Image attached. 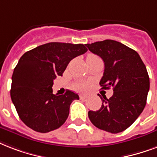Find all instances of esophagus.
Listing matches in <instances>:
<instances>
[{"label": "esophagus", "instance_id": "1", "mask_svg": "<svg viewBox=\"0 0 157 157\" xmlns=\"http://www.w3.org/2000/svg\"><path fill=\"white\" fill-rule=\"evenodd\" d=\"M80 98H81V99H85V98H87V96H86V95H80Z\"/></svg>", "mask_w": 157, "mask_h": 157}]
</instances>
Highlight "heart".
Segmentation results:
<instances>
[{"instance_id":"obj_1","label":"heart","mask_w":157,"mask_h":157,"mask_svg":"<svg viewBox=\"0 0 157 157\" xmlns=\"http://www.w3.org/2000/svg\"><path fill=\"white\" fill-rule=\"evenodd\" d=\"M74 87L77 91H79V92H83L85 90H87V83H85L83 82H75V85H74Z\"/></svg>"}]
</instances>
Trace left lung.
Segmentation results:
<instances>
[{
  "label": "left lung",
  "mask_w": 157,
  "mask_h": 157,
  "mask_svg": "<svg viewBox=\"0 0 157 157\" xmlns=\"http://www.w3.org/2000/svg\"><path fill=\"white\" fill-rule=\"evenodd\" d=\"M90 52L103 59L104 74L101 89L113 87L109 99H101L100 110L88 111L96 127L112 133L128 128L143 112L147 103L150 80L144 63L138 52L114 40L86 44Z\"/></svg>",
  "instance_id": "obj_1"
}]
</instances>
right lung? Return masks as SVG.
Returning a JSON list of instances; mask_svg holds the SVG:
<instances>
[{"mask_svg": "<svg viewBox=\"0 0 157 157\" xmlns=\"http://www.w3.org/2000/svg\"><path fill=\"white\" fill-rule=\"evenodd\" d=\"M86 45L49 42L25 52L12 75L10 97L20 120L34 131L48 133L67 120L70 104L79 97L70 90L52 93L53 80L71 59L84 54Z\"/></svg>", "mask_w": 157, "mask_h": 157, "instance_id": "add662e5", "label": "right lung"}]
</instances>
